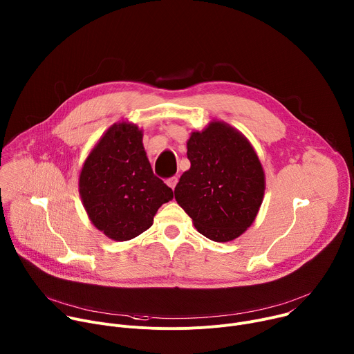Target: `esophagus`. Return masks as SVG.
<instances>
[{"mask_svg":"<svg viewBox=\"0 0 354 354\" xmlns=\"http://www.w3.org/2000/svg\"><path fill=\"white\" fill-rule=\"evenodd\" d=\"M176 183H178V178H176V176H172V178H169V179H167V185H168L172 190L175 189Z\"/></svg>","mask_w":354,"mask_h":354,"instance_id":"esophagus-1","label":"esophagus"}]
</instances>
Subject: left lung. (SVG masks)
<instances>
[{
    "label": "left lung",
    "instance_id": "left-lung-1",
    "mask_svg": "<svg viewBox=\"0 0 354 354\" xmlns=\"http://www.w3.org/2000/svg\"><path fill=\"white\" fill-rule=\"evenodd\" d=\"M189 171L176 187L178 205L200 234L216 242L238 238L255 221L265 172L254 147L224 122H212L187 140Z\"/></svg>",
    "mask_w": 354,
    "mask_h": 354
}]
</instances>
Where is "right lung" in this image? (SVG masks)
<instances>
[{"label": "right lung", "instance_id": "1", "mask_svg": "<svg viewBox=\"0 0 354 354\" xmlns=\"http://www.w3.org/2000/svg\"><path fill=\"white\" fill-rule=\"evenodd\" d=\"M80 194L92 224L115 241H129L153 225L172 189L157 178L133 123H115L92 148L80 174Z\"/></svg>", "mask_w": 354, "mask_h": 354}]
</instances>
